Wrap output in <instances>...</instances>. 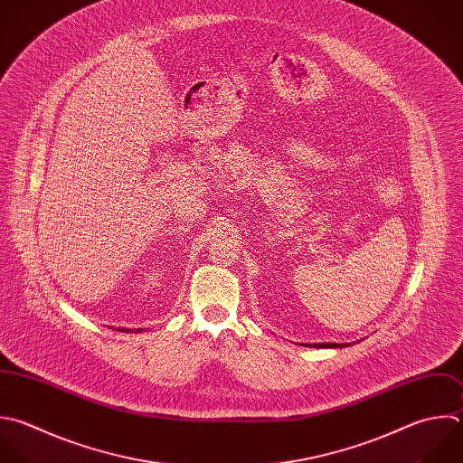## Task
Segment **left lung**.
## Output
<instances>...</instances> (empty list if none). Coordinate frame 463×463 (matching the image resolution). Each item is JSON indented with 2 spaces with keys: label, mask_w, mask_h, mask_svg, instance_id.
<instances>
[{
  "label": "left lung",
  "mask_w": 463,
  "mask_h": 463,
  "mask_svg": "<svg viewBox=\"0 0 463 463\" xmlns=\"http://www.w3.org/2000/svg\"><path fill=\"white\" fill-rule=\"evenodd\" d=\"M317 347H342L344 344H315Z\"/></svg>",
  "instance_id": "8db88e82"
}]
</instances>
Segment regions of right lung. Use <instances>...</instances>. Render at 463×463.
Returning a JSON list of instances; mask_svg holds the SVG:
<instances>
[{"label":"right lung","instance_id":"right-lung-1","mask_svg":"<svg viewBox=\"0 0 463 463\" xmlns=\"http://www.w3.org/2000/svg\"><path fill=\"white\" fill-rule=\"evenodd\" d=\"M121 331H132V329H121ZM137 331H141V329H137Z\"/></svg>","mask_w":463,"mask_h":463}]
</instances>
